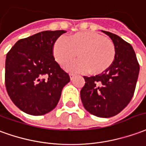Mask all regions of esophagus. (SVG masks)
I'll list each match as a JSON object with an SVG mask.
<instances>
[{"label":"esophagus","mask_w":146,"mask_h":146,"mask_svg":"<svg viewBox=\"0 0 146 146\" xmlns=\"http://www.w3.org/2000/svg\"><path fill=\"white\" fill-rule=\"evenodd\" d=\"M75 76V73H72V72L70 73V78H71V79H73V78H74Z\"/></svg>","instance_id":"obj_1"}]
</instances>
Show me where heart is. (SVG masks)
Instances as JSON below:
<instances>
[{
  "mask_svg": "<svg viewBox=\"0 0 146 146\" xmlns=\"http://www.w3.org/2000/svg\"><path fill=\"white\" fill-rule=\"evenodd\" d=\"M53 56L60 65H67L78 56V60L68 68L78 72L100 74L114 62L115 48L110 39L92 31H82L66 40L58 38L53 45Z\"/></svg>",
  "mask_w": 146,
  "mask_h": 146,
  "instance_id": "obj_1",
  "label": "heart"
}]
</instances>
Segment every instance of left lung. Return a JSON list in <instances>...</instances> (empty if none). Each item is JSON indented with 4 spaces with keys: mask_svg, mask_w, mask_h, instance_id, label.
Returning a JSON list of instances; mask_svg holds the SVG:
<instances>
[{
    "mask_svg": "<svg viewBox=\"0 0 146 146\" xmlns=\"http://www.w3.org/2000/svg\"><path fill=\"white\" fill-rule=\"evenodd\" d=\"M112 40L115 57L106 71L95 76H83L80 91L84 108L98 117L108 118L119 114L133 98L139 74V64L134 49L118 35L104 31Z\"/></svg>",
    "mask_w": 146,
    "mask_h": 146,
    "instance_id": "1",
    "label": "left lung"
}]
</instances>
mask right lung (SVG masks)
Returning <instances> with one entry per match:
<instances>
[{
  "label": "right lung",
  "instance_id": "add662e5",
  "mask_svg": "<svg viewBox=\"0 0 146 146\" xmlns=\"http://www.w3.org/2000/svg\"><path fill=\"white\" fill-rule=\"evenodd\" d=\"M65 31H46L23 38L6 56L5 87L12 102L32 115L56 108L70 76L53 56V45Z\"/></svg>",
  "mask_w": 146,
  "mask_h": 146
}]
</instances>
